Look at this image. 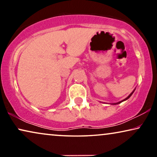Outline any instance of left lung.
<instances>
[{
    "instance_id": "left-lung-1",
    "label": "left lung",
    "mask_w": 157,
    "mask_h": 157,
    "mask_svg": "<svg viewBox=\"0 0 157 157\" xmlns=\"http://www.w3.org/2000/svg\"><path fill=\"white\" fill-rule=\"evenodd\" d=\"M134 91H133V92H132V94H130V95H129V96H128L127 98H125V99H124L123 101H120V102H118V103H117V104H120V103H121L122 101H125V100H127V99H128V98H129V97H130V96L132 95V94H133V93H134Z\"/></svg>"
}]
</instances>
